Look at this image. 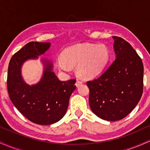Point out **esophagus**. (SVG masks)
I'll return each instance as SVG.
<instances>
[{
    "mask_svg": "<svg viewBox=\"0 0 150 150\" xmlns=\"http://www.w3.org/2000/svg\"><path fill=\"white\" fill-rule=\"evenodd\" d=\"M82 81L80 80H77L76 82H75V85H76L77 87H78V86H80V85H82Z\"/></svg>",
    "mask_w": 150,
    "mask_h": 150,
    "instance_id": "esophagus-1",
    "label": "esophagus"
}]
</instances>
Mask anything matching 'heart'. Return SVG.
Wrapping results in <instances>:
<instances>
[{
    "label": "heart",
    "mask_w": 150,
    "mask_h": 150,
    "mask_svg": "<svg viewBox=\"0 0 150 150\" xmlns=\"http://www.w3.org/2000/svg\"><path fill=\"white\" fill-rule=\"evenodd\" d=\"M110 58V51L104 44H84L68 48L63 58L58 59V66L63 71L76 66V73L82 78H92L101 73Z\"/></svg>",
    "instance_id": "b5f03b06"
}]
</instances>
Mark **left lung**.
I'll return each instance as SVG.
<instances>
[{"mask_svg":"<svg viewBox=\"0 0 150 150\" xmlns=\"http://www.w3.org/2000/svg\"><path fill=\"white\" fill-rule=\"evenodd\" d=\"M113 39L116 58L101 75L87 82L91 109L98 117L108 121L128 116L143 92L142 59L128 42L118 37Z\"/></svg>","mask_w":150,"mask_h":150,"instance_id":"1","label":"left lung"}]
</instances>
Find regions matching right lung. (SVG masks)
Returning <instances> with one entry per match:
<instances>
[{
    "label": "right lung",
    "instance_id": "add662e5",
    "mask_svg": "<svg viewBox=\"0 0 150 150\" xmlns=\"http://www.w3.org/2000/svg\"><path fill=\"white\" fill-rule=\"evenodd\" d=\"M50 43L31 42L15 53L8 70L7 87L10 100L20 113L39 125H51L65 116L69 99L76 88V80H58L51 62L44 60L43 76L37 84L29 85L23 80L21 67L29 59H36L49 49Z\"/></svg>",
    "mask_w": 150,
    "mask_h": 150
}]
</instances>
